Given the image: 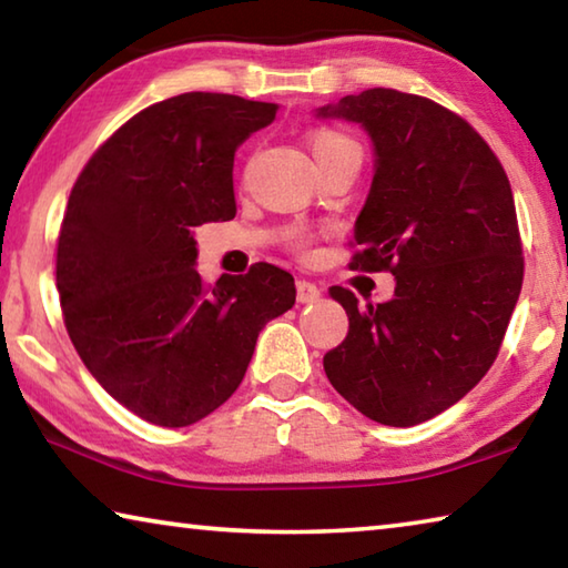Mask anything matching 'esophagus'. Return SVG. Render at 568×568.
I'll list each match as a JSON object with an SVG mask.
<instances>
[{"mask_svg":"<svg viewBox=\"0 0 568 568\" xmlns=\"http://www.w3.org/2000/svg\"><path fill=\"white\" fill-rule=\"evenodd\" d=\"M295 287H297V303H303V305L315 303L321 297V287L311 281H297Z\"/></svg>","mask_w":568,"mask_h":568,"instance_id":"1","label":"esophagus"}]
</instances>
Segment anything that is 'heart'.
Wrapping results in <instances>:
<instances>
[{
	"label": "heart",
	"mask_w": 568,
	"mask_h": 568,
	"mask_svg": "<svg viewBox=\"0 0 568 568\" xmlns=\"http://www.w3.org/2000/svg\"><path fill=\"white\" fill-rule=\"evenodd\" d=\"M348 145H355V142L348 138V134H343V132H338V130L321 128V130H315V132L311 134V150H313L315 160L328 158V155H333L335 150L348 148ZM295 237L301 240L303 235H301V233H295Z\"/></svg>",
	"instance_id": "b5f03b06"
}]
</instances>
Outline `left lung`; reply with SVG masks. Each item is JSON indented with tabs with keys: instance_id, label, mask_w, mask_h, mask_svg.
I'll list each match as a JSON object with an SVG mask.
<instances>
[{
	"instance_id": "8db88e82",
	"label": "left lung",
	"mask_w": 568,
	"mask_h": 568,
	"mask_svg": "<svg viewBox=\"0 0 568 568\" xmlns=\"http://www.w3.org/2000/svg\"><path fill=\"white\" fill-rule=\"evenodd\" d=\"M315 118L371 138L351 267L396 275L388 303L331 287L348 335L325 353V376L371 420L416 426L464 398L501 348L524 283L511 185L466 120L418 94H345Z\"/></svg>"
}]
</instances>
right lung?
<instances>
[{
	"mask_svg": "<svg viewBox=\"0 0 568 568\" xmlns=\"http://www.w3.org/2000/svg\"><path fill=\"white\" fill-rule=\"evenodd\" d=\"M277 104L185 92L134 114L77 178L57 291L84 368L155 426L197 423L233 396L257 335L295 305L293 275L257 263L195 271V227L235 217V152Z\"/></svg>",
	"mask_w": 568,
	"mask_h": 568,
	"instance_id": "add662e5",
	"label": "right lung"
}]
</instances>
